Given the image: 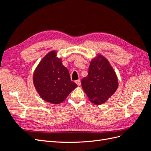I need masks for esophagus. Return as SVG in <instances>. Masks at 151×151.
<instances>
[{"mask_svg": "<svg viewBox=\"0 0 151 151\" xmlns=\"http://www.w3.org/2000/svg\"><path fill=\"white\" fill-rule=\"evenodd\" d=\"M75 82L78 86H80V85H81V82H80V80H77L76 81H75Z\"/></svg>", "mask_w": 151, "mask_h": 151, "instance_id": "obj_1", "label": "esophagus"}]
</instances>
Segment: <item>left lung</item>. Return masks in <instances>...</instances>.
Here are the masks:
<instances>
[{"mask_svg":"<svg viewBox=\"0 0 151 151\" xmlns=\"http://www.w3.org/2000/svg\"><path fill=\"white\" fill-rule=\"evenodd\" d=\"M82 89L94 104L106 102L118 87V77L108 60L97 54L91 61L89 73L82 80Z\"/></svg>","mask_w":151,"mask_h":151,"instance_id":"obj_1","label":"left lung"}]
</instances>
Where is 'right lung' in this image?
Masks as SVG:
<instances>
[{
  "label": "right lung",
  "instance_id": "obj_1",
  "mask_svg": "<svg viewBox=\"0 0 151 151\" xmlns=\"http://www.w3.org/2000/svg\"><path fill=\"white\" fill-rule=\"evenodd\" d=\"M33 81L42 99L53 104L63 102L77 87L55 50L49 52L41 60L34 71Z\"/></svg>",
  "mask_w": 151,
  "mask_h": 151
}]
</instances>
